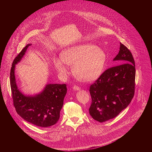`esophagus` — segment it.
Returning a JSON list of instances; mask_svg holds the SVG:
<instances>
[{
    "label": "esophagus",
    "mask_w": 152,
    "mask_h": 152,
    "mask_svg": "<svg viewBox=\"0 0 152 152\" xmlns=\"http://www.w3.org/2000/svg\"><path fill=\"white\" fill-rule=\"evenodd\" d=\"M73 89L75 91H79L80 90V88L78 86H76V85H75L73 87Z\"/></svg>",
    "instance_id": "1"
}]
</instances>
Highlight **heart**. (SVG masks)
<instances>
[{
    "instance_id": "obj_1",
    "label": "heart",
    "mask_w": 152,
    "mask_h": 152,
    "mask_svg": "<svg viewBox=\"0 0 152 152\" xmlns=\"http://www.w3.org/2000/svg\"><path fill=\"white\" fill-rule=\"evenodd\" d=\"M106 59V54L101 49L86 43L64 49L61 53V58L53 59V64L63 76L68 73L66 64L73 65V72L77 79L91 82L102 74Z\"/></svg>"
}]
</instances>
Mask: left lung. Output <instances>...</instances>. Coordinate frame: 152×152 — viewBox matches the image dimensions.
Returning <instances> with one entry per match:
<instances>
[{"instance_id": "obj_1", "label": "left lung", "mask_w": 152, "mask_h": 152, "mask_svg": "<svg viewBox=\"0 0 152 152\" xmlns=\"http://www.w3.org/2000/svg\"><path fill=\"white\" fill-rule=\"evenodd\" d=\"M114 61L121 64L105 70L90 87L92 102L89 113L100 123L117 117L131 103L135 93L134 59L121 42Z\"/></svg>"}]
</instances>
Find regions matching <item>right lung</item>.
<instances>
[{
  "label": "right lung",
  "mask_w": 152,
  "mask_h": 152,
  "mask_svg": "<svg viewBox=\"0 0 152 152\" xmlns=\"http://www.w3.org/2000/svg\"><path fill=\"white\" fill-rule=\"evenodd\" d=\"M27 45L14 59L10 72V85L13 104L17 113L26 121L41 127L55 124L60 117L64 99L67 93V86L64 84L49 83L39 93L26 96L21 93L17 86L15 76V65L25 55Z\"/></svg>",
  "instance_id": "1"
}]
</instances>
